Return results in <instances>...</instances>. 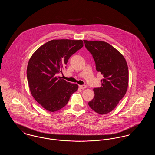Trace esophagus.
I'll return each mask as SVG.
<instances>
[{"label":"esophagus","mask_w":155,"mask_h":155,"mask_svg":"<svg viewBox=\"0 0 155 155\" xmlns=\"http://www.w3.org/2000/svg\"><path fill=\"white\" fill-rule=\"evenodd\" d=\"M79 87H80V88L84 89L87 88V86L83 85H79Z\"/></svg>","instance_id":"esophagus-1"}]
</instances>
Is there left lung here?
<instances>
[{"label":"left lung","instance_id":"1","mask_svg":"<svg viewBox=\"0 0 155 155\" xmlns=\"http://www.w3.org/2000/svg\"><path fill=\"white\" fill-rule=\"evenodd\" d=\"M95 60L96 70L103 75L100 88L94 89L95 96L89 107L100 114L110 113L124 96L128 86V68L123 55L102 41L84 40Z\"/></svg>","mask_w":155,"mask_h":155}]
</instances>
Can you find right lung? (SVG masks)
<instances>
[{
  "mask_svg": "<svg viewBox=\"0 0 155 155\" xmlns=\"http://www.w3.org/2000/svg\"><path fill=\"white\" fill-rule=\"evenodd\" d=\"M82 40L53 39L41 46L30 58L27 75L32 96L45 109L59 110L76 92L77 84L59 78L70 57L80 49Z\"/></svg>",
  "mask_w": 155,
  "mask_h": 155,
  "instance_id": "1",
  "label": "right lung"
}]
</instances>
